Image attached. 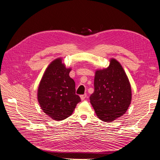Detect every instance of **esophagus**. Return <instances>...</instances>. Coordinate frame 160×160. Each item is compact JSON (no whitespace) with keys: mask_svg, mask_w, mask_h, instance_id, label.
I'll return each instance as SVG.
<instances>
[{"mask_svg":"<svg viewBox=\"0 0 160 160\" xmlns=\"http://www.w3.org/2000/svg\"><path fill=\"white\" fill-rule=\"evenodd\" d=\"M80 98H81V100H84V99L86 98V97H87V94L82 95H80Z\"/></svg>","mask_w":160,"mask_h":160,"instance_id":"obj_1","label":"esophagus"}]
</instances>
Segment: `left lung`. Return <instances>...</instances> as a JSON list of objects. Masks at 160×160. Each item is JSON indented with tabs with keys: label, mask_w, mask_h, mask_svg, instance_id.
Returning <instances> with one entry per match:
<instances>
[{
	"label": "left lung",
	"mask_w": 160,
	"mask_h": 160,
	"mask_svg": "<svg viewBox=\"0 0 160 160\" xmlns=\"http://www.w3.org/2000/svg\"><path fill=\"white\" fill-rule=\"evenodd\" d=\"M94 87L90 102L98 119L112 122L127 112L132 101L131 85L117 60L111 58L107 68L96 70Z\"/></svg>",
	"instance_id": "left-lung-1"
}]
</instances>
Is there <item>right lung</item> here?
<instances>
[{"instance_id":"right-lung-1","label":"right lung","mask_w":160,"mask_h":160,"mask_svg":"<svg viewBox=\"0 0 160 160\" xmlns=\"http://www.w3.org/2000/svg\"><path fill=\"white\" fill-rule=\"evenodd\" d=\"M62 58L50 63L45 71L38 89L41 109L50 118L62 121L72 115L80 98L75 93V82L69 77Z\"/></svg>"}]
</instances>
